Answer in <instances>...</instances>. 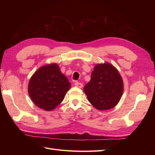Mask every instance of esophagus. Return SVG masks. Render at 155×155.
I'll return each mask as SVG.
<instances>
[{"label": "esophagus", "instance_id": "esophagus-1", "mask_svg": "<svg viewBox=\"0 0 155 155\" xmlns=\"http://www.w3.org/2000/svg\"><path fill=\"white\" fill-rule=\"evenodd\" d=\"M74 86L78 87V88H82L83 87V84L81 83H79V82H76L74 84Z\"/></svg>", "mask_w": 155, "mask_h": 155}]
</instances>
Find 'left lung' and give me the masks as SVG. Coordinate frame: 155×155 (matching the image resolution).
<instances>
[{
    "instance_id": "8db88e82",
    "label": "left lung",
    "mask_w": 155,
    "mask_h": 155,
    "mask_svg": "<svg viewBox=\"0 0 155 155\" xmlns=\"http://www.w3.org/2000/svg\"><path fill=\"white\" fill-rule=\"evenodd\" d=\"M88 101L99 110L114 107L124 92V82L118 70L109 63L97 64L91 81L84 87Z\"/></svg>"
}]
</instances>
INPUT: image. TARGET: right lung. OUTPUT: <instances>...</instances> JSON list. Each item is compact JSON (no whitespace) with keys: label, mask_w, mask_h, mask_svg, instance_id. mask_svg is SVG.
Here are the masks:
<instances>
[{"label":"right lung","mask_w":155,"mask_h":155,"mask_svg":"<svg viewBox=\"0 0 155 155\" xmlns=\"http://www.w3.org/2000/svg\"><path fill=\"white\" fill-rule=\"evenodd\" d=\"M71 84L57 63L40 67L31 77L28 92L34 104L46 111L55 109L63 100Z\"/></svg>","instance_id":"add662e5"}]
</instances>
